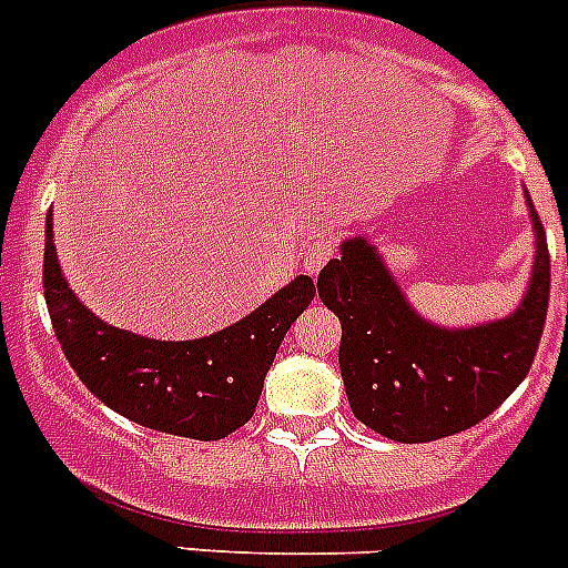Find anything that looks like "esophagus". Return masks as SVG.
<instances>
[{"instance_id": "obj_1", "label": "esophagus", "mask_w": 568, "mask_h": 568, "mask_svg": "<svg viewBox=\"0 0 568 568\" xmlns=\"http://www.w3.org/2000/svg\"><path fill=\"white\" fill-rule=\"evenodd\" d=\"M335 253H338L335 241L315 239L307 247V253H304V270H307L310 275H318V270L324 267L329 258H335Z\"/></svg>"}]
</instances>
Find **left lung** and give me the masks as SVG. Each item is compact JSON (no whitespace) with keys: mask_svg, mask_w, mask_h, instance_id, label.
Returning a JSON list of instances; mask_svg holds the SVG:
<instances>
[{"mask_svg":"<svg viewBox=\"0 0 568 568\" xmlns=\"http://www.w3.org/2000/svg\"><path fill=\"white\" fill-rule=\"evenodd\" d=\"M535 264L518 310L478 327L420 318L366 235L341 241L318 273V295L341 321V378L353 415L400 444H426L480 424L529 373L546 310L549 247L531 207Z\"/></svg>","mask_w":568,"mask_h":568,"instance_id":"left-lung-1","label":"left lung"}]
</instances>
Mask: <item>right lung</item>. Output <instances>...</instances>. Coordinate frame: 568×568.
Wrapping results in <instances>:
<instances>
[{"label": "right lung", "instance_id": "1", "mask_svg": "<svg viewBox=\"0 0 568 568\" xmlns=\"http://www.w3.org/2000/svg\"><path fill=\"white\" fill-rule=\"evenodd\" d=\"M44 301L64 358L90 393L113 413L155 433L219 440L247 424L281 341L315 284L298 275L247 318L207 338L155 341L110 327L68 287L44 224Z\"/></svg>", "mask_w": 568, "mask_h": 568}]
</instances>
